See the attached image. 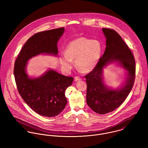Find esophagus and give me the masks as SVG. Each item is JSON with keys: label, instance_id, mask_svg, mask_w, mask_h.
Wrapping results in <instances>:
<instances>
[{"label": "esophagus", "instance_id": "obj_1", "mask_svg": "<svg viewBox=\"0 0 148 148\" xmlns=\"http://www.w3.org/2000/svg\"><path fill=\"white\" fill-rule=\"evenodd\" d=\"M82 80V78L79 77V76H76L75 77V82H77V81H80Z\"/></svg>", "mask_w": 148, "mask_h": 148}]
</instances>
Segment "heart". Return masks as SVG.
<instances>
[{"instance_id":"heart-1","label":"heart","mask_w":148,"mask_h":148,"mask_svg":"<svg viewBox=\"0 0 148 148\" xmlns=\"http://www.w3.org/2000/svg\"><path fill=\"white\" fill-rule=\"evenodd\" d=\"M102 52L103 46L100 41L79 37L67 44L65 55L59 56V62L65 71H69L73 67L72 61L75 60L79 71L88 73L96 66Z\"/></svg>"}]
</instances>
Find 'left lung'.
Segmentation results:
<instances>
[{
	"instance_id": "obj_1",
	"label": "left lung",
	"mask_w": 148,
	"mask_h": 148,
	"mask_svg": "<svg viewBox=\"0 0 148 148\" xmlns=\"http://www.w3.org/2000/svg\"><path fill=\"white\" fill-rule=\"evenodd\" d=\"M106 38V48L96 66L85 75L86 103L96 113L104 114L111 112L125 100L134 83L136 64L134 58L120 35L114 30L103 28ZM116 62L127 71L125 84L120 89L112 90L103 81V68Z\"/></svg>"
}]
</instances>
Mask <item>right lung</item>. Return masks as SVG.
<instances>
[{
    "label": "right lung",
    "mask_w": 148,
    "mask_h": 148,
    "mask_svg": "<svg viewBox=\"0 0 148 148\" xmlns=\"http://www.w3.org/2000/svg\"><path fill=\"white\" fill-rule=\"evenodd\" d=\"M64 32L62 27L35 34L25 43L15 62L14 73L21 98L34 111L45 117H55L63 111L67 103L65 91L73 78L53 69L47 71L39 77L30 78L26 66L29 59L38 55L57 56L58 42Z\"/></svg>",
    "instance_id": "1"
}]
</instances>
